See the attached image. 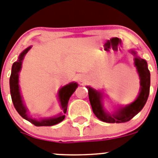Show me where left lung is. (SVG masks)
<instances>
[{"instance_id": "left-lung-1", "label": "left lung", "mask_w": 158, "mask_h": 158, "mask_svg": "<svg viewBox=\"0 0 158 158\" xmlns=\"http://www.w3.org/2000/svg\"><path fill=\"white\" fill-rule=\"evenodd\" d=\"M130 52L134 55V64L136 68L139 79L140 89L135 100L125 106H120L113 113H109L104 108V93L97 90L89 86L88 94L92 110L99 120L106 123H124L127 122L137 115L144 107L148 99L150 86V73L147 66V62L137 56V52L131 49Z\"/></svg>"}]
</instances>
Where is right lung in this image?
<instances>
[{"label": "right lung", "instance_id": "1", "mask_svg": "<svg viewBox=\"0 0 158 158\" xmlns=\"http://www.w3.org/2000/svg\"><path fill=\"white\" fill-rule=\"evenodd\" d=\"M32 46H29L27 49H24L20 54L17 61L14 62L12 67V72H11V76L9 79L10 84V93L11 97L13 102V105L15 106V109L18 112L19 115L22 116L23 119L28 120L31 123L37 126V127H41V126H52V125L57 124L60 122L64 120L65 117V113L67 112V108H68V103H69V98L72 95V94L76 91V88L78 87L77 82H72L62 86L57 92L58 101L60 102V109H62L61 113L56 115L55 116L49 118H32L28 113V109L24 105L23 97L20 93V89H19V72L22 69L23 60L24 59V56H26L28 51L31 49Z\"/></svg>", "mask_w": 158, "mask_h": 158}]
</instances>
